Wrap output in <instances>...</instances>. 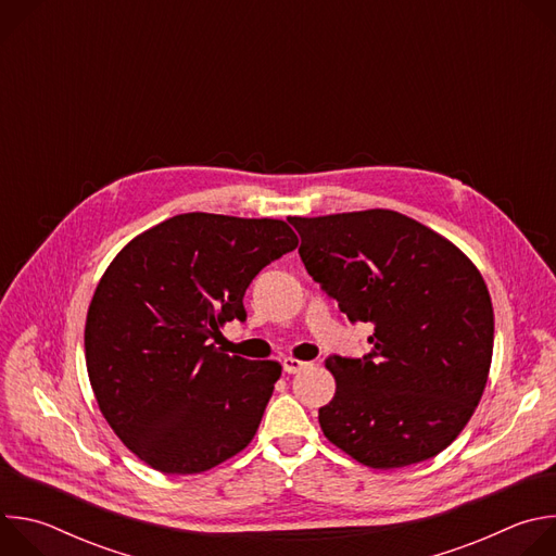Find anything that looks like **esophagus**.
Here are the masks:
<instances>
[{"label": "esophagus", "mask_w": 556, "mask_h": 556, "mask_svg": "<svg viewBox=\"0 0 556 556\" xmlns=\"http://www.w3.org/2000/svg\"><path fill=\"white\" fill-rule=\"evenodd\" d=\"M307 365H309V363L299 361V358H292V356H286V358H283V371H288V374H296V371L305 369Z\"/></svg>", "instance_id": "esophagus-1"}]
</instances>
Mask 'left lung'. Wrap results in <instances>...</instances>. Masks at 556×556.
I'll list each match as a JSON object with an SVG mask.
<instances>
[{
    "instance_id": "1",
    "label": "left lung",
    "mask_w": 556,
    "mask_h": 556,
    "mask_svg": "<svg viewBox=\"0 0 556 556\" xmlns=\"http://www.w3.org/2000/svg\"><path fill=\"white\" fill-rule=\"evenodd\" d=\"M307 275L352 324L374 326L363 358L330 356L334 399L324 435L371 468L444 451L484 393L493 303L475 264L446 237L389 208L288 217Z\"/></svg>"
}]
</instances>
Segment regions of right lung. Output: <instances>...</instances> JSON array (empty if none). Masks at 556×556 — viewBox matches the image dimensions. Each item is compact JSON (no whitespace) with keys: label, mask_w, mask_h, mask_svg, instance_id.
<instances>
[{"label":"right lung","mask_w":556,"mask_h":556,"mask_svg":"<svg viewBox=\"0 0 556 556\" xmlns=\"http://www.w3.org/2000/svg\"><path fill=\"white\" fill-rule=\"evenodd\" d=\"M296 244L281 219L182 213L108 266L86 321L88 376L108 425L144 464L193 475L255 438L281 365L213 341L247 319V288Z\"/></svg>","instance_id":"1"}]
</instances>
